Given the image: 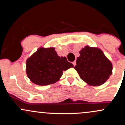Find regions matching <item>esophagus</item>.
Wrapping results in <instances>:
<instances>
[{
  "mask_svg": "<svg viewBox=\"0 0 125 125\" xmlns=\"http://www.w3.org/2000/svg\"><path fill=\"white\" fill-rule=\"evenodd\" d=\"M73 66H74L76 65V61H74V62H73Z\"/></svg>",
  "mask_w": 125,
  "mask_h": 125,
  "instance_id": "esophagus-1",
  "label": "esophagus"
}]
</instances>
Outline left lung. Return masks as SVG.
<instances>
[{
	"mask_svg": "<svg viewBox=\"0 0 125 125\" xmlns=\"http://www.w3.org/2000/svg\"><path fill=\"white\" fill-rule=\"evenodd\" d=\"M74 69L80 77L90 86H100L112 74L110 60L98 48L86 46L79 52Z\"/></svg>",
	"mask_w": 125,
	"mask_h": 125,
	"instance_id": "8db88e82",
	"label": "left lung"
}]
</instances>
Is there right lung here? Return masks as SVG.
<instances>
[{
    "label": "right lung",
    "instance_id": "1",
    "mask_svg": "<svg viewBox=\"0 0 125 125\" xmlns=\"http://www.w3.org/2000/svg\"><path fill=\"white\" fill-rule=\"evenodd\" d=\"M73 67L66 57L59 56L54 48L40 47L26 60V72L31 82L46 86L57 82L63 71Z\"/></svg>",
    "mask_w": 125,
    "mask_h": 125
}]
</instances>
